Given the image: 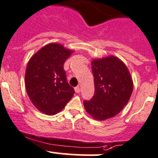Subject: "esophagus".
I'll list each match as a JSON object with an SVG mask.
<instances>
[{
    "label": "esophagus",
    "mask_w": 158,
    "mask_h": 158,
    "mask_svg": "<svg viewBox=\"0 0 158 158\" xmlns=\"http://www.w3.org/2000/svg\"><path fill=\"white\" fill-rule=\"evenodd\" d=\"M74 90H75V92H76V93H79V92H81L80 87H79V86L76 87V88H75V89H74Z\"/></svg>",
    "instance_id": "esophagus-1"
}]
</instances>
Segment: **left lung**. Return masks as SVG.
<instances>
[{
    "label": "left lung",
    "mask_w": 158,
    "mask_h": 158,
    "mask_svg": "<svg viewBox=\"0 0 158 158\" xmlns=\"http://www.w3.org/2000/svg\"><path fill=\"white\" fill-rule=\"evenodd\" d=\"M92 70L95 94L90 100L84 101L85 110L95 120L109 119L129 100L133 90L131 74L121 59L113 56L93 59Z\"/></svg>",
    "instance_id": "left-lung-1"
}]
</instances>
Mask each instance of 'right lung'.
I'll return each instance as SVG.
<instances>
[{"label":"right lung","instance_id":"obj_1","mask_svg":"<svg viewBox=\"0 0 158 158\" xmlns=\"http://www.w3.org/2000/svg\"><path fill=\"white\" fill-rule=\"evenodd\" d=\"M73 52L57 43L47 44L30 58L25 74L27 95L38 110L47 115L60 112L73 94L63 69Z\"/></svg>","mask_w":158,"mask_h":158}]
</instances>
